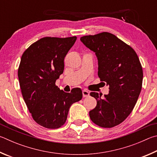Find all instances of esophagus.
Returning <instances> with one entry per match:
<instances>
[{
  "instance_id": "34e87169",
  "label": "esophagus",
  "mask_w": 157,
  "mask_h": 157,
  "mask_svg": "<svg viewBox=\"0 0 157 157\" xmlns=\"http://www.w3.org/2000/svg\"><path fill=\"white\" fill-rule=\"evenodd\" d=\"M89 95H90V92L88 91H87V90H83V97H89Z\"/></svg>"
}]
</instances>
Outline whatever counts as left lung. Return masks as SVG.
Masks as SVG:
<instances>
[{
	"label": "left lung",
	"instance_id": "8db88e82",
	"mask_svg": "<svg viewBox=\"0 0 157 157\" xmlns=\"http://www.w3.org/2000/svg\"><path fill=\"white\" fill-rule=\"evenodd\" d=\"M81 40L95 52L98 76L109 90L103 98L90 93L97 105L90 111V117L101 128H113L125 121L136 105L142 88L141 64L134 49L111 33L84 36Z\"/></svg>",
	"mask_w": 157,
	"mask_h": 157
}]
</instances>
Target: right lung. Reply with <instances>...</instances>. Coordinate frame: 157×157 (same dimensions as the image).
Masks as SVG:
<instances>
[{"instance_id":"1","label":"right lung","mask_w":157,"mask_h":157,"mask_svg":"<svg viewBox=\"0 0 157 157\" xmlns=\"http://www.w3.org/2000/svg\"><path fill=\"white\" fill-rule=\"evenodd\" d=\"M76 40V36L44 37L22 55L18 70L22 95L33 119L44 128L57 129L64 125L70 106L83 97L80 88L67 93L55 84Z\"/></svg>"}]
</instances>
